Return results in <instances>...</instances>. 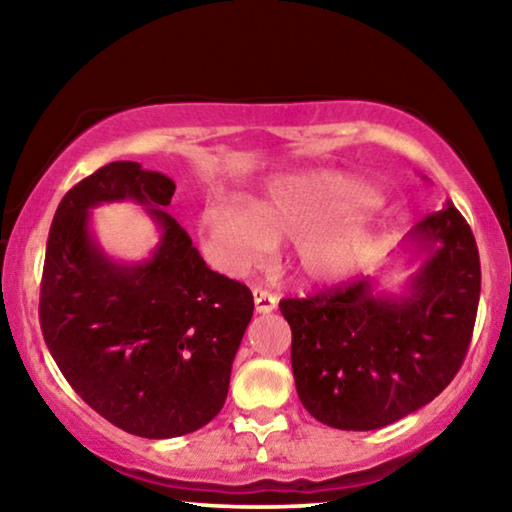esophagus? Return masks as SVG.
I'll use <instances>...</instances> for the list:
<instances>
[{
	"instance_id": "1",
	"label": "esophagus",
	"mask_w": 512,
	"mask_h": 512,
	"mask_svg": "<svg viewBox=\"0 0 512 512\" xmlns=\"http://www.w3.org/2000/svg\"><path fill=\"white\" fill-rule=\"evenodd\" d=\"M254 305L258 314H270L277 307V298L265 289H254Z\"/></svg>"
}]
</instances>
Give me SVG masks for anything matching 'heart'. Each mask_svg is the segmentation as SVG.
Returning a JSON list of instances; mask_svg holds the SVG:
<instances>
[{"label": "heart", "instance_id": "obj_1", "mask_svg": "<svg viewBox=\"0 0 512 512\" xmlns=\"http://www.w3.org/2000/svg\"><path fill=\"white\" fill-rule=\"evenodd\" d=\"M382 202L377 188L335 172L279 174L247 202L205 200L198 212L202 247L216 268L242 275L275 242L291 240V263L307 286H333L352 275L366 244L363 212Z\"/></svg>", "mask_w": 512, "mask_h": 512}]
</instances>
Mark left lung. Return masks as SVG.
Here are the masks:
<instances>
[{
  "instance_id": "left-lung-1",
  "label": "left lung",
  "mask_w": 512,
  "mask_h": 512,
  "mask_svg": "<svg viewBox=\"0 0 512 512\" xmlns=\"http://www.w3.org/2000/svg\"><path fill=\"white\" fill-rule=\"evenodd\" d=\"M417 270L401 293L361 277L279 303L291 326L300 403L321 424L373 431L431 403L464 363L480 300V256L447 202L405 235Z\"/></svg>"
}]
</instances>
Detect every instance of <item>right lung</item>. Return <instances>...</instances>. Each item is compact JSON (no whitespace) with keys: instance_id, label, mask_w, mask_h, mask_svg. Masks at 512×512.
<instances>
[{"instance_id":"add662e5","label":"right lung","mask_w":512,"mask_h":512,"mask_svg":"<svg viewBox=\"0 0 512 512\" xmlns=\"http://www.w3.org/2000/svg\"><path fill=\"white\" fill-rule=\"evenodd\" d=\"M174 181L118 160L58 205L46 244L39 319L48 352L95 412L142 438H177L219 415L254 314L247 286L209 270L165 212ZM132 199L159 230L144 262H116L90 208Z\"/></svg>"}]
</instances>
